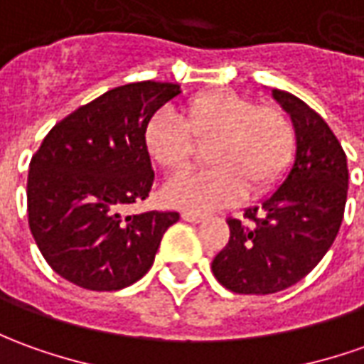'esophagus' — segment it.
<instances>
[{
  "instance_id": "obj_1",
  "label": "esophagus",
  "mask_w": 364,
  "mask_h": 364,
  "mask_svg": "<svg viewBox=\"0 0 364 364\" xmlns=\"http://www.w3.org/2000/svg\"><path fill=\"white\" fill-rule=\"evenodd\" d=\"M181 217L185 219V221H189V223H199V221H203V219H205V215L193 213V211H183Z\"/></svg>"
}]
</instances>
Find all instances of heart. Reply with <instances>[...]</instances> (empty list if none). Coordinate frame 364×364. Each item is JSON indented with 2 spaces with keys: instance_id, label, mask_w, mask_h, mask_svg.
<instances>
[{
  "instance_id": "heart-1",
  "label": "heart",
  "mask_w": 364,
  "mask_h": 364,
  "mask_svg": "<svg viewBox=\"0 0 364 364\" xmlns=\"http://www.w3.org/2000/svg\"><path fill=\"white\" fill-rule=\"evenodd\" d=\"M143 143L167 173L191 163L199 147H209V171H187L163 187L171 207L207 213L239 203L249 189L265 195L281 185L293 165L295 127L283 109L257 105L231 89H211L183 107V123L169 113H153L143 127Z\"/></svg>"
}]
</instances>
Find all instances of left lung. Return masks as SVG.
Listing matches in <instances>:
<instances>
[{
	"mask_svg": "<svg viewBox=\"0 0 364 364\" xmlns=\"http://www.w3.org/2000/svg\"><path fill=\"white\" fill-rule=\"evenodd\" d=\"M295 127V163L281 187L245 221L227 219L229 243L213 259L215 279L239 295H271L299 283L338 233L348 189L347 155L317 111L273 89Z\"/></svg>",
	"mask_w": 364,
	"mask_h": 364,
	"instance_id": "left-lung-1",
	"label": "left lung"
}]
</instances>
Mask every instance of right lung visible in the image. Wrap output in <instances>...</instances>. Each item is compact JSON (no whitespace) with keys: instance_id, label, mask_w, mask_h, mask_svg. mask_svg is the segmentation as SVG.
Here are the masks:
<instances>
[{"instance_id":"add662e5","label":"right lung","mask_w":364,"mask_h":364,"mask_svg":"<svg viewBox=\"0 0 364 364\" xmlns=\"http://www.w3.org/2000/svg\"><path fill=\"white\" fill-rule=\"evenodd\" d=\"M177 83L137 81L109 89L47 133L27 175V219L58 275L89 291H119L145 275L175 211L123 217L149 197L155 173L143 127L179 95Z\"/></svg>"}]
</instances>
